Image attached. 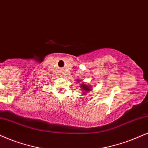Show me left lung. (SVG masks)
<instances>
[{
  "label": "left lung",
  "instance_id": "left-lung-1",
  "mask_svg": "<svg viewBox=\"0 0 148 148\" xmlns=\"http://www.w3.org/2000/svg\"><path fill=\"white\" fill-rule=\"evenodd\" d=\"M81 86L80 87H82V90H84V91H86V92H88V91H89V90H91V88L90 87V86H87V85H85L84 84H82L81 85Z\"/></svg>",
  "mask_w": 148,
  "mask_h": 148
}]
</instances>
